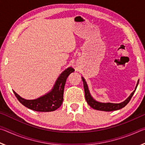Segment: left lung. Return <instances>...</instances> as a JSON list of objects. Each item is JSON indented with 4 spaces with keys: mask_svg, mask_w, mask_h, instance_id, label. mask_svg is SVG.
<instances>
[{
    "mask_svg": "<svg viewBox=\"0 0 145 145\" xmlns=\"http://www.w3.org/2000/svg\"><path fill=\"white\" fill-rule=\"evenodd\" d=\"M82 80L83 82V84H84L85 99L88 104H89V106L91 107H92L93 109L99 110V111H106V112L116 111V110H119L125 106V105L129 102L130 100H131V98L132 97V96H133L134 93H135V91H136V88L137 87V85L139 84V80H137L136 86L135 88V89L134 91L130 95V96L127 98L125 101L122 102L121 103H119V104H114V103H110V102H107V103L100 102L97 101V100H95L92 97L91 95L87 83L86 82L84 78L83 77H82Z\"/></svg>",
    "mask_w": 145,
    "mask_h": 145,
    "instance_id": "obj_1",
    "label": "left lung"
}]
</instances>
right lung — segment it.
Here are the masks:
<instances>
[{
    "label": "right lung",
    "mask_w": 145,
    "mask_h": 145,
    "mask_svg": "<svg viewBox=\"0 0 145 145\" xmlns=\"http://www.w3.org/2000/svg\"><path fill=\"white\" fill-rule=\"evenodd\" d=\"M75 70L68 67L61 73L50 91L41 97L33 100H27L21 97L13 91L18 101L24 106L38 112H51L56 111L62 104L63 101L64 88L67 77Z\"/></svg>",
    "instance_id": "add662e5"
}]
</instances>
